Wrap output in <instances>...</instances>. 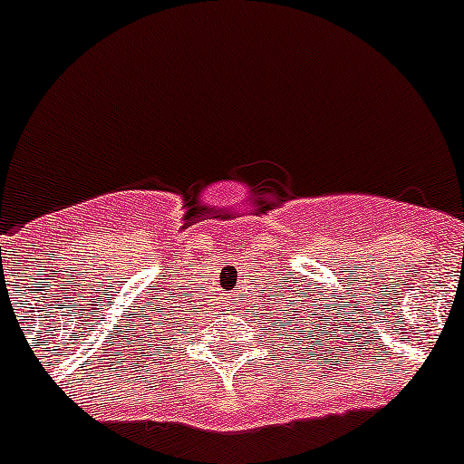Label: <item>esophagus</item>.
Instances as JSON below:
<instances>
[{
	"mask_svg": "<svg viewBox=\"0 0 464 464\" xmlns=\"http://www.w3.org/2000/svg\"><path fill=\"white\" fill-rule=\"evenodd\" d=\"M229 295H232V293H229Z\"/></svg>",
	"mask_w": 464,
	"mask_h": 464,
	"instance_id": "1",
	"label": "esophagus"
}]
</instances>
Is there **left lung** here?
<instances>
[{"label": "left lung", "instance_id": "left-lung-1", "mask_svg": "<svg viewBox=\"0 0 464 464\" xmlns=\"http://www.w3.org/2000/svg\"><path fill=\"white\" fill-rule=\"evenodd\" d=\"M295 288L297 290H281L278 295H269L272 297V302L276 299V309H274V314L281 318V323H278V327H283V330L288 332L285 334V339H293V342H304V343H311V346H323V343H318L321 340L317 337L321 336L322 339L327 337L325 327H334L337 325V318H339V302L337 304H332L330 299H325L321 295V302L311 295V283H306V285H299V281H293ZM276 288V285H274ZM281 288V285H278ZM272 309V306H269ZM257 315V314H256Z\"/></svg>", "mask_w": 464, "mask_h": 464}]
</instances>
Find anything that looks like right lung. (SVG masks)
<instances>
[{"label": "right lung", "instance_id": "1", "mask_svg": "<svg viewBox=\"0 0 464 464\" xmlns=\"http://www.w3.org/2000/svg\"><path fill=\"white\" fill-rule=\"evenodd\" d=\"M167 294H176L177 297H181V293H167V288L165 290L155 288V293H149V304L139 306L141 311H150V314H134V315H139V321L149 318L150 323H146V325L153 327L158 337H165L162 332H167V334H171V332H174L171 330V327H174V318H171L174 314H171V311H176V306H174L176 298H167ZM183 304H186V302H183ZM176 325H181V323L176 321ZM149 337H153V332H149ZM160 342H162V339H160Z\"/></svg>", "mask_w": 464, "mask_h": 464}]
</instances>
